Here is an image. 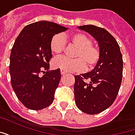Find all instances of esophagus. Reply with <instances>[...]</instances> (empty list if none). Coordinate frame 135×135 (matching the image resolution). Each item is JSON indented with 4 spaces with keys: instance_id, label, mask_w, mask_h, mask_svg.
Returning a JSON list of instances; mask_svg holds the SVG:
<instances>
[{
    "instance_id": "1",
    "label": "esophagus",
    "mask_w": 135,
    "mask_h": 135,
    "mask_svg": "<svg viewBox=\"0 0 135 135\" xmlns=\"http://www.w3.org/2000/svg\"><path fill=\"white\" fill-rule=\"evenodd\" d=\"M61 75H65L66 72L64 70H63V69H61Z\"/></svg>"
}]
</instances>
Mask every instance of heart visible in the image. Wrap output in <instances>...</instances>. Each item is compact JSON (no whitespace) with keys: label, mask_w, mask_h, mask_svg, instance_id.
Returning a JSON list of instances; mask_svg holds the SVG:
<instances>
[{"label":"heart","mask_w":135,"mask_h":135,"mask_svg":"<svg viewBox=\"0 0 135 135\" xmlns=\"http://www.w3.org/2000/svg\"><path fill=\"white\" fill-rule=\"evenodd\" d=\"M67 40L69 42L78 47L75 53L76 59H69L65 56L56 58L52 62L55 69H60L66 72H76L85 69L87 65L88 68L95 67L100 59L99 48L93 45L92 39L82 32L74 33L69 36ZM66 42L61 34H56L50 40V47L52 53L59 54L64 50Z\"/></svg>","instance_id":"heart-1"}]
</instances>
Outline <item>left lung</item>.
<instances>
[{
	"label": "left lung",
	"instance_id": "left-lung-1",
	"mask_svg": "<svg viewBox=\"0 0 135 135\" xmlns=\"http://www.w3.org/2000/svg\"><path fill=\"white\" fill-rule=\"evenodd\" d=\"M98 43L100 59L93 70L74 76L75 103L79 110L97 114L113 104L121 86L123 60L117 42L106 30L95 25L77 27Z\"/></svg>",
	"mask_w": 135,
	"mask_h": 135
}]
</instances>
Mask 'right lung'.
I'll list each match as a JSON object with an SVG mask.
<instances>
[{
    "label": "right lung",
    "mask_w": 135,
    "mask_h": 135,
    "mask_svg": "<svg viewBox=\"0 0 135 135\" xmlns=\"http://www.w3.org/2000/svg\"><path fill=\"white\" fill-rule=\"evenodd\" d=\"M68 28L40 21L27 25L16 37L10 56L11 82L18 99L31 110L49 106L61 79L60 69L49 71L50 40ZM47 70L44 75L38 74Z\"/></svg>",
    "instance_id": "add662e5"
}]
</instances>
